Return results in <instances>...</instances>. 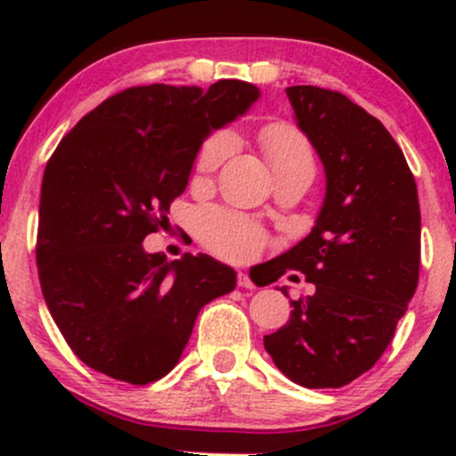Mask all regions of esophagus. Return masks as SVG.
Here are the masks:
<instances>
[{
	"mask_svg": "<svg viewBox=\"0 0 456 456\" xmlns=\"http://www.w3.org/2000/svg\"><path fill=\"white\" fill-rule=\"evenodd\" d=\"M238 287H242V289H255V282L250 281L246 274H242V272H240V274H238Z\"/></svg>",
	"mask_w": 456,
	"mask_h": 456,
	"instance_id": "obj_1",
	"label": "esophagus"
}]
</instances>
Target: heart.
<instances>
[{
    "mask_svg": "<svg viewBox=\"0 0 456 456\" xmlns=\"http://www.w3.org/2000/svg\"><path fill=\"white\" fill-rule=\"evenodd\" d=\"M259 145L270 162L276 182L287 177L315 175V156L305 134L294 124L274 122L259 130ZM233 151V137L224 130H214L199 145L192 160V180L206 182L221 169ZM199 240L218 257L246 264L264 250L265 233L255 223L227 210H208L199 216Z\"/></svg>",
    "mask_w": 456,
    "mask_h": 456,
    "instance_id": "obj_1",
    "label": "heart"
}]
</instances>
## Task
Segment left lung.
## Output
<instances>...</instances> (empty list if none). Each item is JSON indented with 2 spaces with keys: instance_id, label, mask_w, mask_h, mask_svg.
<instances>
[{
  "instance_id": "left-lung-1",
  "label": "left lung",
  "mask_w": 456,
  "mask_h": 456,
  "mask_svg": "<svg viewBox=\"0 0 456 456\" xmlns=\"http://www.w3.org/2000/svg\"><path fill=\"white\" fill-rule=\"evenodd\" d=\"M287 96L323 162L326 199L313 232L265 264L268 282L297 270L315 294L289 302L264 347L296 384L341 388L381 358L418 287V188L384 124L345 94L294 86Z\"/></svg>"
}]
</instances>
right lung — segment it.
<instances>
[{
    "mask_svg": "<svg viewBox=\"0 0 456 456\" xmlns=\"http://www.w3.org/2000/svg\"><path fill=\"white\" fill-rule=\"evenodd\" d=\"M257 96L238 78L208 92L128 87L83 115L46 162L38 279L61 337L90 369L134 386L165 378L199 311L233 291L229 265L191 253L167 261L141 242L169 224L201 141Z\"/></svg>",
    "mask_w": 456,
    "mask_h": 456,
    "instance_id": "add662e5",
    "label": "right lung"
}]
</instances>
